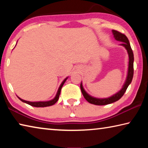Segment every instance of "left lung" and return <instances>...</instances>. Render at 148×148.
<instances>
[{
    "label": "left lung",
    "instance_id": "8db88e82",
    "mask_svg": "<svg viewBox=\"0 0 148 148\" xmlns=\"http://www.w3.org/2000/svg\"><path fill=\"white\" fill-rule=\"evenodd\" d=\"M112 32H113L114 38H116V40L123 42L121 45L122 46H123L125 48L127 49V52H128L129 57L128 75H127L126 82H125L124 86L123 87V88L121 89V91H119L116 95H113L112 97L107 99H99L93 98V97L89 96V95L87 94L86 91H85V90L84 89L83 87H82V85L81 83V84H80V88H81V91H82V94L84 95V98L86 99V101L87 102H89V103L92 104L106 105V104L113 103V102L118 101V100H119L123 96V95L125 92V91H126L127 87H128V86H129V84L131 83L132 77H133L134 55H133V52H132V50L131 49V45H130L129 40L124 34H123L121 32H120L117 31H116V30H112Z\"/></svg>",
    "mask_w": 148,
    "mask_h": 148
}]
</instances>
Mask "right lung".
<instances>
[{"label": "right lung", "instance_id": "1", "mask_svg": "<svg viewBox=\"0 0 148 148\" xmlns=\"http://www.w3.org/2000/svg\"><path fill=\"white\" fill-rule=\"evenodd\" d=\"M67 79V77L66 79H65L63 82H62V83L61 84V86H60L59 88L58 89V91H57V93L56 95V96L55 98L51 100V101H47V102H29V101H24V100L20 99L19 97H18L19 99L21 100L22 102H25V103L28 104L29 105H31L32 106H34V107H47V106H52V105H53L54 104H56L57 101H58L59 99V95L60 93H61V90L62 86H63V84H64V82H66V80Z\"/></svg>", "mask_w": 148, "mask_h": 148}]
</instances>
